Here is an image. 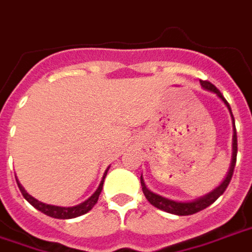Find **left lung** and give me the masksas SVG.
<instances>
[{"label":"left lung","instance_id":"8db88e82","mask_svg":"<svg viewBox=\"0 0 252 252\" xmlns=\"http://www.w3.org/2000/svg\"><path fill=\"white\" fill-rule=\"evenodd\" d=\"M200 84H202V87L207 91H211V92L216 93L219 97L223 100L227 108H228V111L231 113V117H232V121H234V143H232V161H231V167L230 171L227 173V178L224 179V182L219 186V187L214 189L212 192L207 193L206 196L200 197V199H197V200H193V202H175V200H169L167 197H163L158 195V193H154L152 191H150L148 188L145 187L144 180H143V176H140V182H141V188H143V192H144L145 197H147V200L155 206L156 208H159V210H163L165 212H169V214H173V215H180V216H186V215H192V214H196V212L202 211L204 208H207L208 206H211L212 203L215 202L218 197L220 196L221 193L224 192L227 187H228V184H230L231 179H232V175H234V168H235V164H236V154H238V139H236V128H235V120H234V116H232V112H231L230 104L227 102L224 97H223V94L219 92V89L216 88L214 84H211L210 81H203L200 80Z\"/></svg>","mask_w":252,"mask_h":252}]
</instances>
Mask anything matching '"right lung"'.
Returning a JSON list of instances; mask_svg holds the SVG:
<instances>
[{"mask_svg":"<svg viewBox=\"0 0 252 252\" xmlns=\"http://www.w3.org/2000/svg\"><path fill=\"white\" fill-rule=\"evenodd\" d=\"M107 176V172L104 173V178L105 179ZM17 180V179H16ZM102 183H104V180H102L98 188L96 189V192L93 193L92 196L89 197L88 200H85L84 203L79 204V206H74V207H59V206H50V204H45V203H41L38 202L37 199H34L33 196H31L29 193L22 188V186L18 182V188H20V191H21L22 196L27 199L28 202L31 203L32 206L37 208L38 211H41L42 214H45V215L50 216V218H56V219H72V218H77L80 215H84V214H87L88 211L92 210V207L97 203L98 196H100V193H101L102 189Z\"/></svg>","mask_w":252,"mask_h":252,"instance_id":"1","label":"right lung"}]
</instances>
